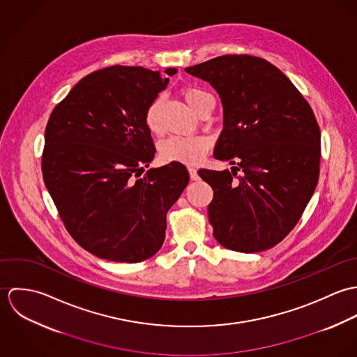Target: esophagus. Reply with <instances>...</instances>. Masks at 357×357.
I'll return each mask as SVG.
<instances>
[{"label": "esophagus", "instance_id": "1", "mask_svg": "<svg viewBox=\"0 0 357 357\" xmlns=\"http://www.w3.org/2000/svg\"><path fill=\"white\" fill-rule=\"evenodd\" d=\"M188 172H190V177H191V180H198L199 178V174H198V170L195 169V167H192V166H190L188 167Z\"/></svg>", "mask_w": 357, "mask_h": 357}]
</instances>
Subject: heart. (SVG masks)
Here are the masks:
<instances>
[{"mask_svg": "<svg viewBox=\"0 0 357 357\" xmlns=\"http://www.w3.org/2000/svg\"><path fill=\"white\" fill-rule=\"evenodd\" d=\"M183 96L192 111H198L204 104L213 102V98L199 88H184ZM160 105L162 99L156 98L149 104L144 115L147 129L159 135L162 132L160 123ZM211 146V139L207 136H170L159 146V155L165 162H180L185 165L198 163Z\"/></svg>", "mask_w": 357, "mask_h": 357, "instance_id": "obj_1", "label": "heart"}]
</instances>
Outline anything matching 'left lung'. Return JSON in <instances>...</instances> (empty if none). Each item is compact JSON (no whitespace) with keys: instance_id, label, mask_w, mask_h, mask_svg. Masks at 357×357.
Segmentation results:
<instances>
[{"instance_id":"1","label":"left lung","mask_w":357,"mask_h":357,"mask_svg":"<svg viewBox=\"0 0 357 357\" xmlns=\"http://www.w3.org/2000/svg\"><path fill=\"white\" fill-rule=\"evenodd\" d=\"M185 71L208 82L224 107L214 158L224 172L202 169L213 188L207 207L215 241L255 253L282 242L301 218L319 180L320 129L293 82L269 61L225 54Z\"/></svg>"}]
</instances>
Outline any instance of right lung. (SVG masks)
<instances>
[{
    "label": "right lung",
    "mask_w": 357,
    "mask_h": 357,
    "mask_svg": "<svg viewBox=\"0 0 357 357\" xmlns=\"http://www.w3.org/2000/svg\"><path fill=\"white\" fill-rule=\"evenodd\" d=\"M176 73L105 67L82 78L52 111L44 181L68 234L99 258L153 257L165 241L166 213L190 181L180 162L140 177L155 156L146 109Z\"/></svg>",
    "instance_id": "add662e5"
}]
</instances>
